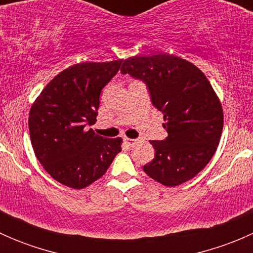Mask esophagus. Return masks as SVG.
<instances>
[{
  "label": "esophagus",
  "mask_w": 253,
  "mask_h": 253,
  "mask_svg": "<svg viewBox=\"0 0 253 253\" xmlns=\"http://www.w3.org/2000/svg\"><path fill=\"white\" fill-rule=\"evenodd\" d=\"M124 142L126 143L127 145H129V147H131V145H133L134 143H136V141H134V139H131V138H127V137H125L124 138Z\"/></svg>",
  "instance_id": "34e87169"
}]
</instances>
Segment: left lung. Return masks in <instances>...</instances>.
<instances>
[{
	"label": "left lung",
	"instance_id": "1",
	"mask_svg": "<svg viewBox=\"0 0 253 253\" xmlns=\"http://www.w3.org/2000/svg\"><path fill=\"white\" fill-rule=\"evenodd\" d=\"M121 72L144 82L153 105L164 115L168 137L150 141L155 157L143 167L145 174L169 187L195 177L215 153L224 122L220 100L205 73L169 53L129 57Z\"/></svg>",
	"mask_w": 253,
	"mask_h": 253
}]
</instances>
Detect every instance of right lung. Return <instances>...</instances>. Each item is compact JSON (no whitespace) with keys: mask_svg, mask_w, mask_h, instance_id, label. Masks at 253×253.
<instances>
[{"mask_svg":"<svg viewBox=\"0 0 253 253\" xmlns=\"http://www.w3.org/2000/svg\"><path fill=\"white\" fill-rule=\"evenodd\" d=\"M121 60L83 62L58 73L42 89L29 112L33 149L47 174L81 190L106 172L122 139L104 138L95 124L101 89L119 72Z\"/></svg>","mask_w":253,"mask_h":253,"instance_id":"add662e5","label":"right lung"}]
</instances>
